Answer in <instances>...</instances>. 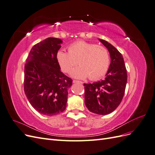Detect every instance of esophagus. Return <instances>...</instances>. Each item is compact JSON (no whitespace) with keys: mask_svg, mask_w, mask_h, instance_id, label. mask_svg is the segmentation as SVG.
Returning a JSON list of instances; mask_svg holds the SVG:
<instances>
[{"mask_svg":"<svg viewBox=\"0 0 155 155\" xmlns=\"http://www.w3.org/2000/svg\"><path fill=\"white\" fill-rule=\"evenodd\" d=\"M74 83H83L82 81H78V80H73Z\"/></svg>","mask_w":155,"mask_h":155,"instance_id":"1","label":"esophagus"}]
</instances>
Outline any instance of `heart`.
<instances>
[{"mask_svg":"<svg viewBox=\"0 0 155 155\" xmlns=\"http://www.w3.org/2000/svg\"><path fill=\"white\" fill-rule=\"evenodd\" d=\"M68 52L59 50L56 59L61 70L68 73L78 63L80 64L73 69V78L84 79L89 76L92 80L102 77L109 67L110 58L108 50L95 43L79 41L68 47Z\"/></svg>","mask_w":155,"mask_h":155,"instance_id":"1","label":"heart"}]
</instances>
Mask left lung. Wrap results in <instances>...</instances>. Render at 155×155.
Here are the masks:
<instances>
[{"label":"left lung","instance_id":"obj_1","mask_svg":"<svg viewBox=\"0 0 155 155\" xmlns=\"http://www.w3.org/2000/svg\"><path fill=\"white\" fill-rule=\"evenodd\" d=\"M108 49L110 64L104 80L84 83L85 104L91 112L106 115L113 112L123 99L127 74L122 55L107 41L98 39Z\"/></svg>","mask_w":155,"mask_h":155}]
</instances>
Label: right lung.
I'll use <instances>...</instances> for the list:
<instances>
[{"mask_svg":"<svg viewBox=\"0 0 155 155\" xmlns=\"http://www.w3.org/2000/svg\"><path fill=\"white\" fill-rule=\"evenodd\" d=\"M61 39L48 37L33 46L25 66L24 88L31 106L39 113L54 116L67 107L72 80L61 72L56 54Z\"/></svg>","mask_w":155,"mask_h":155,"instance_id":"right-lung-1","label":"right lung"}]
</instances>
